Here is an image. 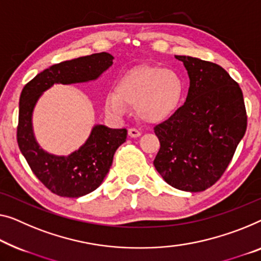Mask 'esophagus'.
I'll list each match as a JSON object with an SVG mask.
<instances>
[{
    "label": "esophagus",
    "mask_w": 261,
    "mask_h": 261,
    "mask_svg": "<svg viewBox=\"0 0 261 261\" xmlns=\"http://www.w3.org/2000/svg\"><path fill=\"white\" fill-rule=\"evenodd\" d=\"M127 135H129V137H131V138H137L141 136V132H139L137 129H129V131H127Z\"/></svg>",
    "instance_id": "1"
}]
</instances>
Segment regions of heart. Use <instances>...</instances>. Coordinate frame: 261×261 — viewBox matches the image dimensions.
<instances>
[{"label": "heart", "instance_id": "obj_1", "mask_svg": "<svg viewBox=\"0 0 261 261\" xmlns=\"http://www.w3.org/2000/svg\"><path fill=\"white\" fill-rule=\"evenodd\" d=\"M185 83L172 69L139 67L127 71L116 84V91L107 92L104 104L114 116H123L126 104L135 106L138 117L147 123L170 118L184 99Z\"/></svg>", "mask_w": 261, "mask_h": 261}]
</instances>
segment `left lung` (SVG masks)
I'll list each match as a JSON object with an SVG mask.
<instances>
[{"mask_svg": "<svg viewBox=\"0 0 261 261\" xmlns=\"http://www.w3.org/2000/svg\"><path fill=\"white\" fill-rule=\"evenodd\" d=\"M174 57L188 70L190 89L184 106L154 126L161 149L153 165L172 188L200 192L221 177L244 137V96L220 65L191 56Z\"/></svg>", "mask_w": 261, "mask_h": 261, "instance_id": "1", "label": "left lung"}]
</instances>
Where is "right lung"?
Returning <instances> with one entry per match:
<instances>
[{
	"instance_id": "right-lung-1",
	"label": "right lung",
	"mask_w": 261,
	"mask_h": 261,
	"mask_svg": "<svg viewBox=\"0 0 261 261\" xmlns=\"http://www.w3.org/2000/svg\"><path fill=\"white\" fill-rule=\"evenodd\" d=\"M112 63L114 56L108 53L62 62L35 76L21 92L18 147L35 176L57 196L80 198L95 191L110 170L116 150L125 142L127 131L96 124L79 149L68 155H57L43 150L35 137V107L43 92L54 84L69 85L96 81Z\"/></svg>"
}]
</instances>
